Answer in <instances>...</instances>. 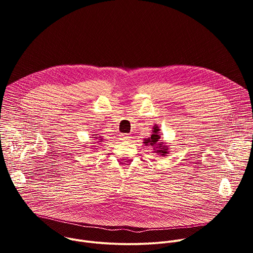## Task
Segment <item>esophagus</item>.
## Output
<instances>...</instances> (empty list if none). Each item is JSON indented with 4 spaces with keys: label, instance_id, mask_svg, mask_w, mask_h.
Wrapping results in <instances>:
<instances>
[{
    "label": "esophagus",
    "instance_id": "esophagus-1",
    "mask_svg": "<svg viewBox=\"0 0 253 253\" xmlns=\"http://www.w3.org/2000/svg\"><path fill=\"white\" fill-rule=\"evenodd\" d=\"M119 139L120 140H122V141H128V140H130V135H128V134H123V133H121L120 135H119Z\"/></svg>",
    "mask_w": 253,
    "mask_h": 253
}]
</instances>
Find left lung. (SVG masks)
<instances>
[{
  "instance_id": "left-lung-1",
  "label": "left lung",
  "mask_w": 253,
  "mask_h": 253,
  "mask_svg": "<svg viewBox=\"0 0 253 253\" xmlns=\"http://www.w3.org/2000/svg\"><path fill=\"white\" fill-rule=\"evenodd\" d=\"M160 129L157 125L153 126L152 134L150 137L144 139V144L145 146H150L153 148L154 152L159 154L160 156H167L168 154V146H166L163 142L160 141Z\"/></svg>"
}]
</instances>
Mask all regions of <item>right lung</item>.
<instances>
[{
	"label": "right lung",
	"mask_w": 253,
	"mask_h": 253,
	"mask_svg": "<svg viewBox=\"0 0 253 253\" xmlns=\"http://www.w3.org/2000/svg\"><path fill=\"white\" fill-rule=\"evenodd\" d=\"M92 138V142H94V143H92V144H96V145H97V144H99V145H100V144L103 142V137L102 136H100V135H98V134H93V137H91ZM96 145H92L91 147H98V146H96ZM92 149H94V148H92Z\"/></svg>",
	"instance_id": "add662e5"
}]
</instances>
